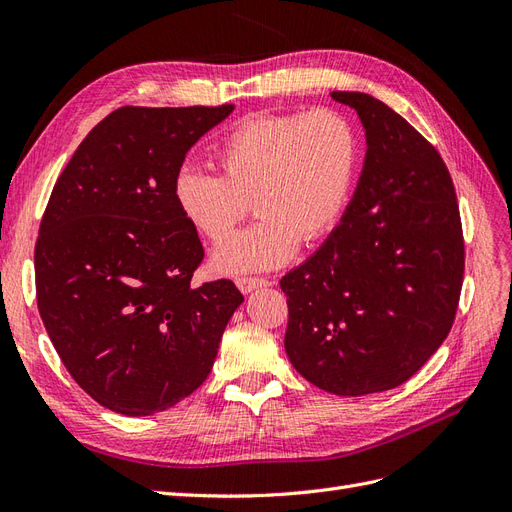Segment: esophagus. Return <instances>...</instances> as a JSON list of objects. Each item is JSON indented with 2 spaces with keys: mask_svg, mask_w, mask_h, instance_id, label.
I'll list each match as a JSON object with an SVG mask.
<instances>
[{
  "mask_svg": "<svg viewBox=\"0 0 512 512\" xmlns=\"http://www.w3.org/2000/svg\"><path fill=\"white\" fill-rule=\"evenodd\" d=\"M237 286L241 292H252L256 288H265L269 286V280H265V277H252V275H243V277H237Z\"/></svg>",
  "mask_w": 512,
  "mask_h": 512,
  "instance_id": "esophagus-1",
  "label": "esophagus"
}]
</instances>
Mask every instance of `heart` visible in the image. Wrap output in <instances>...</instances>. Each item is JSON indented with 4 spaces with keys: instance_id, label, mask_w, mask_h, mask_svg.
Instances as JSON below:
<instances>
[{
    "instance_id": "obj_1",
    "label": "heart",
    "mask_w": 512,
    "mask_h": 512,
    "mask_svg": "<svg viewBox=\"0 0 512 512\" xmlns=\"http://www.w3.org/2000/svg\"><path fill=\"white\" fill-rule=\"evenodd\" d=\"M220 175L185 166L175 181L183 218L218 245L254 202L261 220L213 256L220 273L282 265L299 243L339 224L361 164V138L337 108L260 113L235 123L213 149Z\"/></svg>"
}]
</instances>
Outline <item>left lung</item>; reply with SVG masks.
Wrapping results in <instances>:
<instances>
[{
    "mask_svg": "<svg viewBox=\"0 0 512 512\" xmlns=\"http://www.w3.org/2000/svg\"><path fill=\"white\" fill-rule=\"evenodd\" d=\"M361 117L365 166L320 250L282 277L284 346L318 389L359 397L412 378L451 331L466 267L451 173L384 102L333 91Z\"/></svg>",
    "mask_w": 512,
    "mask_h": 512,
    "instance_id": "1",
    "label": "left lung"
}]
</instances>
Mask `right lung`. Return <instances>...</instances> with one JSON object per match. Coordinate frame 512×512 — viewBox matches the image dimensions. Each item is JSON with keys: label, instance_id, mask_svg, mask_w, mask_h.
<instances>
[{"label": "right lung", "instance_id": "add662e5", "mask_svg": "<svg viewBox=\"0 0 512 512\" xmlns=\"http://www.w3.org/2000/svg\"><path fill=\"white\" fill-rule=\"evenodd\" d=\"M232 108H117L44 209L40 318L74 382L108 410L147 416L192 395L243 303L230 280L192 284L205 250L175 198L185 153Z\"/></svg>", "mask_w": 512, "mask_h": 512}]
</instances>
